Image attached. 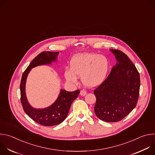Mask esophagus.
<instances>
[{"label": "esophagus", "mask_w": 155, "mask_h": 155, "mask_svg": "<svg viewBox=\"0 0 155 155\" xmlns=\"http://www.w3.org/2000/svg\"><path fill=\"white\" fill-rule=\"evenodd\" d=\"M80 95L81 96H85L86 94V91L84 90H81L80 91Z\"/></svg>", "instance_id": "1"}]
</instances>
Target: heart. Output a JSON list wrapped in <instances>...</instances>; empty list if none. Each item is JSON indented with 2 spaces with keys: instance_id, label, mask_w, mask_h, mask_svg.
<instances>
[{
  "instance_id": "obj_1",
  "label": "heart",
  "mask_w": 155,
  "mask_h": 155,
  "mask_svg": "<svg viewBox=\"0 0 155 155\" xmlns=\"http://www.w3.org/2000/svg\"><path fill=\"white\" fill-rule=\"evenodd\" d=\"M110 67L108 59L97 53H83L75 56L70 63V69H65L64 77L68 81L77 83V78L81 77L82 83L86 87H96L106 80Z\"/></svg>"
}]
</instances>
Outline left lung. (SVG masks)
I'll list each match as a JSON object with an SVG mask.
<instances>
[{
	"mask_svg": "<svg viewBox=\"0 0 155 155\" xmlns=\"http://www.w3.org/2000/svg\"><path fill=\"white\" fill-rule=\"evenodd\" d=\"M117 63L105 81L94 90L96 115L107 122H117L126 117L137 103L140 75L135 65L119 50H110Z\"/></svg>",
	"mask_w": 155,
	"mask_h": 155,
	"instance_id": "left-lung-1",
	"label": "left lung"
}]
</instances>
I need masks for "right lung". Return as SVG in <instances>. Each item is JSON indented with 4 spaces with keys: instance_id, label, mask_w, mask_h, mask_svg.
<instances>
[{
    "instance_id": "right-lung-1",
    "label": "right lung",
    "mask_w": 155,
    "mask_h": 155,
    "mask_svg": "<svg viewBox=\"0 0 155 155\" xmlns=\"http://www.w3.org/2000/svg\"><path fill=\"white\" fill-rule=\"evenodd\" d=\"M59 52L43 51L38 54L30 63L22 75L20 84L21 102L25 113L36 123L51 126L61 123L67 117L72 102L78 97L80 90L69 92L62 90L58 99L51 106L43 109H35L28 102L25 93V84L27 76L32 68L40 65L50 64L55 61Z\"/></svg>"
}]
</instances>
